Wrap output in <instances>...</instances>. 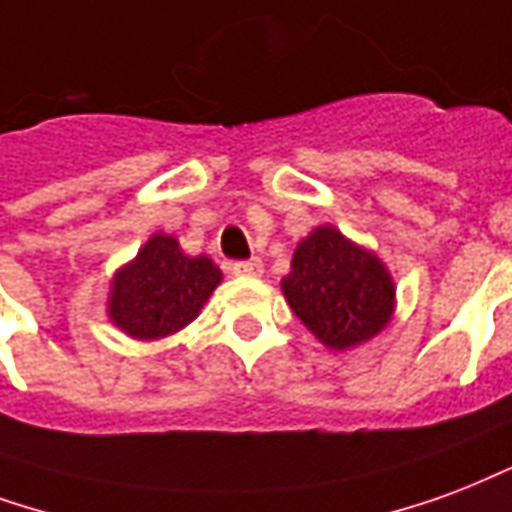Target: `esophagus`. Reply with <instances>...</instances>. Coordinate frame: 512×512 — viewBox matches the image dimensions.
Listing matches in <instances>:
<instances>
[{
    "label": "esophagus",
    "mask_w": 512,
    "mask_h": 512,
    "mask_svg": "<svg viewBox=\"0 0 512 512\" xmlns=\"http://www.w3.org/2000/svg\"><path fill=\"white\" fill-rule=\"evenodd\" d=\"M230 271L236 276H260L263 274V260L260 257H252V260H238L230 266Z\"/></svg>",
    "instance_id": "obj_1"
}]
</instances>
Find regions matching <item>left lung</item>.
Returning a JSON list of instances; mask_svg holds the SVG:
<instances>
[{
    "label": "left lung",
    "mask_w": 512,
    "mask_h": 512,
    "mask_svg": "<svg viewBox=\"0 0 512 512\" xmlns=\"http://www.w3.org/2000/svg\"><path fill=\"white\" fill-rule=\"evenodd\" d=\"M282 293L295 317L331 350L369 342L391 323L396 306L385 263L333 225L314 227L295 246Z\"/></svg>",
    "instance_id": "8db88e82"
}]
</instances>
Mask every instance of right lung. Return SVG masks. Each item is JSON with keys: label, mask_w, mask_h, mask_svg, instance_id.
Listing matches in <instances>:
<instances>
[{"label": "right lung", "mask_w": 512, "mask_h": 512, "mask_svg": "<svg viewBox=\"0 0 512 512\" xmlns=\"http://www.w3.org/2000/svg\"><path fill=\"white\" fill-rule=\"evenodd\" d=\"M219 282L211 257L184 255L176 238L154 233L113 274L108 317L132 339L154 342L192 323Z\"/></svg>", "instance_id": "right-lung-1"}]
</instances>
